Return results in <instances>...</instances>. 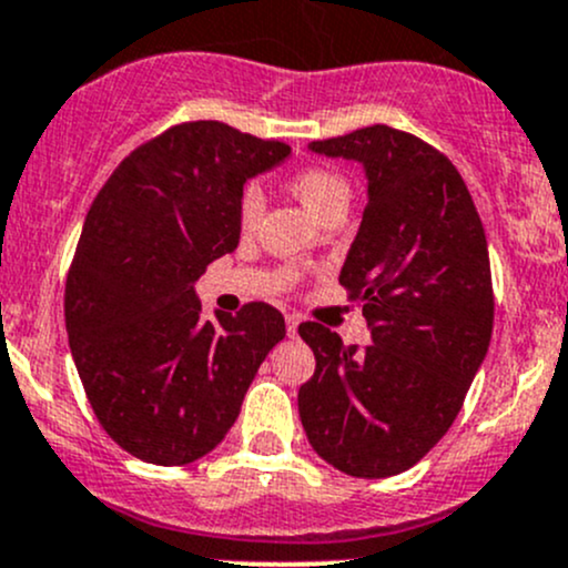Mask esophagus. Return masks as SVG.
<instances>
[{"instance_id": "34e87169", "label": "esophagus", "mask_w": 568, "mask_h": 568, "mask_svg": "<svg viewBox=\"0 0 568 568\" xmlns=\"http://www.w3.org/2000/svg\"><path fill=\"white\" fill-rule=\"evenodd\" d=\"M285 329H288V335L294 337L296 332H300V316H294V313H288V316H285Z\"/></svg>"}]
</instances>
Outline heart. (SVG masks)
Instances as JSON below:
<instances>
[{"label": "heart", "mask_w": 568, "mask_h": 568, "mask_svg": "<svg viewBox=\"0 0 568 568\" xmlns=\"http://www.w3.org/2000/svg\"><path fill=\"white\" fill-rule=\"evenodd\" d=\"M288 189L316 220H324L337 205H348V183L332 170L324 168H302L288 178ZM263 197L255 186L244 189L242 203H239V222L244 231H252L261 220Z\"/></svg>", "instance_id": "heart-1"}]
</instances>
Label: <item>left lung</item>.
<instances>
[{"instance_id":"8db88e82","label":"left lung","mask_w":568,"mask_h":568,"mask_svg":"<svg viewBox=\"0 0 568 568\" xmlns=\"http://www.w3.org/2000/svg\"><path fill=\"white\" fill-rule=\"evenodd\" d=\"M311 151L359 162L368 178L341 285L363 305L371 343L343 346L316 321L300 324L316 354L300 417L332 467L390 478L454 426L486 357L495 321L486 233L459 170L415 134L368 125Z\"/></svg>"}]
</instances>
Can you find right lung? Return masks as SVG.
Wrapping results in <instances>:
<instances>
[{"instance_id":"add662e5","label":"right lung","mask_w":568,"mask_h":568,"mask_svg":"<svg viewBox=\"0 0 568 568\" xmlns=\"http://www.w3.org/2000/svg\"><path fill=\"white\" fill-rule=\"evenodd\" d=\"M291 153L220 120L168 129L118 164L84 220L65 329L104 432L136 459L189 464L225 439L285 337L266 302L203 318L194 283L239 247L247 178Z\"/></svg>"}]
</instances>
